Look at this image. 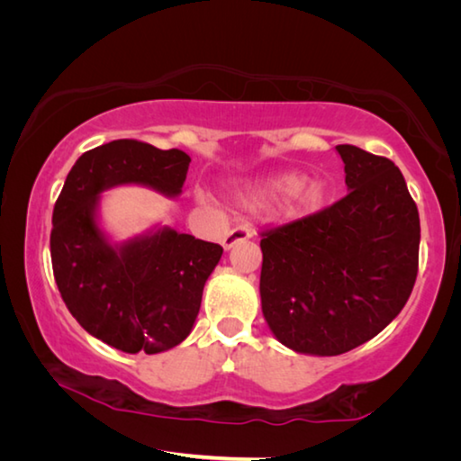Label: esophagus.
I'll list each match as a JSON object with an SVG mask.
<instances>
[{
	"instance_id": "obj_1",
	"label": "esophagus",
	"mask_w": 461,
	"mask_h": 461,
	"mask_svg": "<svg viewBox=\"0 0 461 461\" xmlns=\"http://www.w3.org/2000/svg\"><path fill=\"white\" fill-rule=\"evenodd\" d=\"M252 238V230H248L246 225H238V228L230 230L228 233H225L223 240H221V246L223 249H230L238 244V241H246Z\"/></svg>"
}]
</instances>
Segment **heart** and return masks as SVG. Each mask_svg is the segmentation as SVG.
<instances>
[{
    "instance_id": "1",
    "label": "heart",
    "mask_w": 461,
    "mask_h": 461,
    "mask_svg": "<svg viewBox=\"0 0 461 461\" xmlns=\"http://www.w3.org/2000/svg\"><path fill=\"white\" fill-rule=\"evenodd\" d=\"M264 194H278V217L283 221L305 220L325 209L330 201V185L325 181H305L299 173H286L262 186Z\"/></svg>"
}]
</instances>
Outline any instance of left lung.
I'll list each match as a JSON object with an SVG mask.
<instances>
[{
    "label": "left lung",
    "instance_id": "obj_1",
    "mask_svg": "<svg viewBox=\"0 0 461 461\" xmlns=\"http://www.w3.org/2000/svg\"><path fill=\"white\" fill-rule=\"evenodd\" d=\"M348 194L264 233L262 315L296 354L339 356L378 335L415 286L420 225L393 160L339 144Z\"/></svg>",
    "mask_w": 461,
    "mask_h": 461
}]
</instances>
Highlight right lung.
<instances>
[{
	"mask_svg": "<svg viewBox=\"0 0 461 461\" xmlns=\"http://www.w3.org/2000/svg\"><path fill=\"white\" fill-rule=\"evenodd\" d=\"M191 156L113 140L79 156L52 212L50 258L62 301L85 331L126 354H160L191 333L203 286L223 248L154 223L115 241L101 225V194L148 186L183 193Z\"/></svg>",
	"mask_w": 461,
	"mask_h": 461,
	"instance_id": "add662e5",
	"label": "right lung"
}]
</instances>
